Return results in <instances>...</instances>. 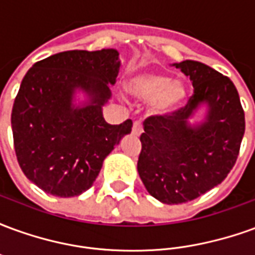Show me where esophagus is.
I'll list each match as a JSON object with an SVG mask.
<instances>
[{
    "instance_id": "34e87169",
    "label": "esophagus",
    "mask_w": 255,
    "mask_h": 255,
    "mask_svg": "<svg viewBox=\"0 0 255 255\" xmlns=\"http://www.w3.org/2000/svg\"><path fill=\"white\" fill-rule=\"evenodd\" d=\"M143 132V128H142V123L140 122H135L132 126V133L133 135H136L139 136L140 133Z\"/></svg>"
}]
</instances>
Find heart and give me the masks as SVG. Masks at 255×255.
<instances>
[{"label": "heart", "mask_w": 255, "mask_h": 255, "mask_svg": "<svg viewBox=\"0 0 255 255\" xmlns=\"http://www.w3.org/2000/svg\"><path fill=\"white\" fill-rule=\"evenodd\" d=\"M126 89L136 100L150 101L151 112L155 115L173 112L187 95L186 86L180 80H172L160 72L135 73L127 79Z\"/></svg>", "instance_id": "b5f03b06"}]
</instances>
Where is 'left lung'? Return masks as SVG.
<instances>
[{"label": "left lung", "instance_id": "1", "mask_svg": "<svg viewBox=\"0 0 255 255\" xmlns=\"http://www.w3.org/2000/svg\"><path fill=\"white\" fill-rule=\"evenodd\" d=\"M172 65L190 78L194 94L179 111L144 120L138 160L146 190L166 205L190 202L219 186L235 165L245 133V112L230 78L199 61ZM203 105L205 120L190 125Z\"/></svg>", "mask_w": 255, "mask_h": 255}]
</instances>
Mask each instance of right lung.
<instances>
[{
    "label": "right lung",
    "mask_w": 255,
    "mask_h": 255,
    "mask_svg": "<svg viewBox=\"0 0 255 255\" xmlns=\"http://www.w3.org/2000/svg\"><path fill=\"white\" fill-rule=\"evenodd\" d=\"M120 69L116 49L68 50L35 63L21 80L12 109L16 157L28 180L56 197L89 190L132 122L108 124L102 106ZM78 91L86 95L74 104Z\"/></svg>",
    "instance_id": "1"
}]
</instances>
